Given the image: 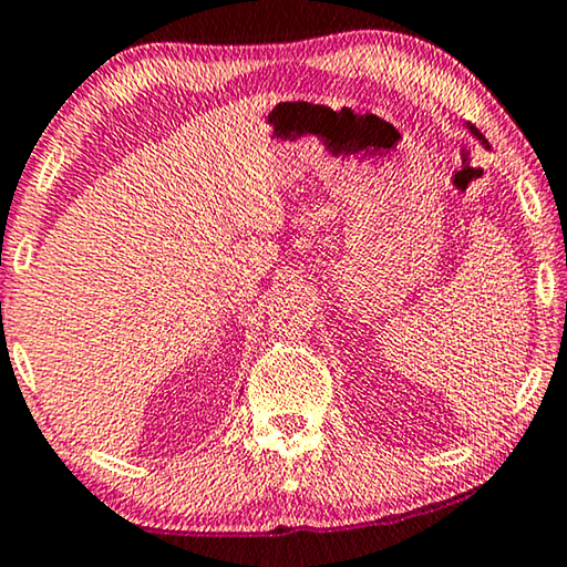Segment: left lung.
I'll list each match as a JSON object with an SVG mask.
<instances>
[{
	"label": "left lung",
	"instance_id": "8db88e82",
	"mask_svg": "<svg viewBox=\"0 0 567 567\" xmlns=\"http://www.w3.org/2000/svg\"><path fill=\"white\" fill-rule=\"evenodd\" d=\"M467 131H470V135H473V138H477V143H481V146H485V148H488V141H485V138H483V135H481V133H477L473 125H467Z\"/></svg>",
	"mask_w": 567,
	"mask_h": 567
}]
</instances>
